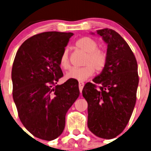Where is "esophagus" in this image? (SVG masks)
Here are the masks:
<instances>
[{
    "label": "esophagus",
    "instance_id": "obj_1",
    "mask_svg": "<svg viewBox=\"0 0 151 151\" xmlns=\"http://www.w3.org/2000/svg\"><path fill=\"white\" fill-rule=\"evenodd\" d=\"M84 85H85V83L82 82H79V83H78V88H79L80 93H82V89H83V88H84Z\"/></svg>",
    "mask_w": 151,
    "mask_h": 151
}]
</instances>
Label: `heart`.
Returning a JSON list of instances; mask_svg holds the SVG:
<instances>
[{"instance_id":"b5f03b06","label":"heart","mask_w":151,"mask_h":151,"mask_svg":"<svg viewBox=\"0 0 151 151\" xmlns=\"http://www.w3.org/2000/svg\"><path fill=\"white\" fill-rule=\"evenodd\" d=\"M76 47L87 54L84 60L85 66L73 68L65 75L66 79H76L83 82L88 79L96 71H101L106 63V54L98 49V45L94 40L88 37H84L76 41ZM60 65L63 69H68L70 66L69 50L67 48L63 51L60 58Z\"/></svg>"}]
</instances>
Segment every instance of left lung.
<instances>
[{"label":"left lung","mask_w":151,"mask_h":151,"mask_svg":"<svg viewBox=\"0 0 151 151\" xmlns=\"http://www.w3.org/2000/svg\"><path fill=\"white\" fill-rule=\"evenodd\" d=\"M96 33L107 45L106 63L93 79L100 88L88 82L82 95L88 102L89 130L99 138L111 139L124 130L134 110L138 64L130 47L116 32L104 29Z\"/></svg>","instance_id":"obj_1"}]
</instances>
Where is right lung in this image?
I'll return each mask as SVG.
<instances>
[{
	"instance_id": "add662e5",
	"label": "right lung",
	"mask_w": 151,
	"mask_h": 151,
	"mask_svg": "<svg viewBox=\"0 0 151 151\" xmlns=\"http://www.w3.org/2000/svg\"><path fill=\"white\" fill-rule=\"evenodd\" d=\"M73 34L47 32L25 41L12 68L13 97L21 122L38 138L52 141L63 132L66 114L79 96L78 83L68 80L60 65L63 51Z\"/></svg>"
}]
</instances>
